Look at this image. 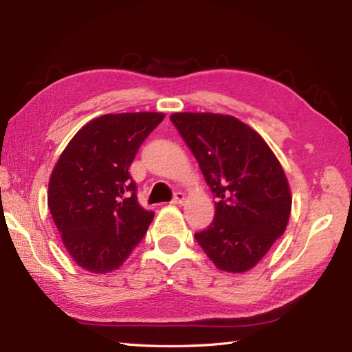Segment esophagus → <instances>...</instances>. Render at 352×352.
<instances>
[{
  "instance_id": "esophagus-1",
  "label": "esophagus",
  "mask_w": 352,
  "mask_h": 352,
  "mask_svg": "<svg viewBox=\"0 0 352 352\" xmlns=\"http://www.w3.org/2000/svg\"><path fill=\"white\" fill-rule=\"evenodd\" d=\"M184 199H186V195L183 192H177L175 195H174V199H172V204H183L184 203Z\"/></svg>"
}]
</instances>
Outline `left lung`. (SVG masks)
Returning <instances> with one entry per match:
<instances>
[{"label":"left lung","instance_id":"8db88e82","mask_svg":"<svg viewBox=\"0 0 352 352\" xmlns=\"http://www.w3.org/2000/svg\"><path fill=\"white\" fill-rule=\"evenodd\" d=\"M170 121L218 198L214 219L195 234L197 242L221 271H250L287 227L292 195L281 163L234 116L184 111Z\"/></svg>","mask_w":352,"mask_h":352}]
</instances>
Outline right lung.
Wrapping results in <instances>:
<instances>
[{
    "label": "right lung",
    "instance_id": "add662e5",
    "mask_svg": "<svg viewBox=\"0 0 352 352\" xmlns=\"http://www.w3.org/2000/svg\"><path fill=\"white\" fill-rule=\"evenodd\" d=\"M163 118L157 111L95 118L54 164L48 184L52 221L72 260L89 272L116 271L154 218L138 203L129 168Z\"/></svg>",
    "mask_w": 352,
    "mask_h": 352
}]
</instances>
